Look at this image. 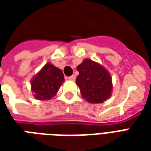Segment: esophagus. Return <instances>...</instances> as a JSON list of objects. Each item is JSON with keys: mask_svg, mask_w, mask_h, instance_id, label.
I'll use <instances>...</instances> for the list:
<instances>
[{"mask_svg": "<svg viewBox=\"0 0 151 151\" xmlns=\"http://www.w3.org/2000/svg\"><path fill=\"white\" fill-rule=\"evenodd\" d=\"M69 80H71V81H74V80L76 79V76L75 75L70 76V77H69Z\"/></svg>", "mask_w": 151, "mask_h": 151, "instance_id": "obj_1", "label": "esophagus"}]
</instances>
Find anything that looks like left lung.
<instances>
[{
    "label": "left lung",
    "mask_w": 151,
    "mask_h": 151,
    "mask_svg": "<svg viewBox=\"0 0 151 151\" xmlns=\"http://www.w3.org/2000/svg\"><path fill=\"white\" fill-rule=\"evenodd\" d=\"M77 69L79 74L76 78V84L86 101L91 104H102L111 96V75L101 65L86 59Z\"/></svg>",
    "instance_id": "1"
}]
</instances>
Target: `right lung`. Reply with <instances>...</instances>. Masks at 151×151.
<instances>
[{"label": "right lung", "instance_id": "obj_1", "mask_svg": "<svg viewBox=\"0 0 151 151\" xmlns=\"http://www.w3.org/2000/svg\"><path fill=\"white\" fill-rule=\"evenodd\" d=\"M65 82L62 71L47 63L31 80V91L39 100H47L55 96Z\"/></svg>", "mask_w": 151, "mask_h": 151}]
</instances>
